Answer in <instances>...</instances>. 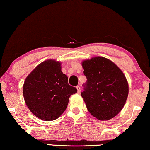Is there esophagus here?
<instances>
[{"mask_svg":"<svg viewBox=\"0 0 150 150\" xmlns=\"http://www.w3.org/2000/svg\"><path fill=\"white\" fill-rule=\"evenodd\" d=\"M77 93L78 94H79L81 93V87H79V86H77Z\"/></svg>","mask_w":150,"mask_h":150,"instance_id":"obj_1","label":"esophagus"}]
</instances>
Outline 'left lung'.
<instances>
[{
    "mask_svg": "<svg viewBox=\"0 0 150 150\" xmlns=\"http://www.w3.org/2000/svg\"><path fill=\"white\" fill-rule=\"evenodd\" d=\"M82 66L87 82L81 95L87 110L100 120L114 118L124 107L128 95L125 75L115 63L103 57L83 61Z\"/></svg>",
    "mask_w": 150,
    "mask_h": 150,
    "instance_id": "1",
    "label": "left lung"
}]
</instances>
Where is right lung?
<instances>
[{
    "mask_svg": "<svg viewBox=\"0 0 150 150\" xmlns=\"http://www.w3.org/2000/svg\"><path fill=\"white\" fill-rule=\"evenodd\" d=\"M59 62L44 61L28 75L23 85V95L28 108L44 121L57 119L67 108L71 95L77 88L67 83Z\"/></svg>",
    "mask_w": 150,
    "mask_h": 150,
    "instance_id": "1",
    "label": "right lung"
}]
</instances>
